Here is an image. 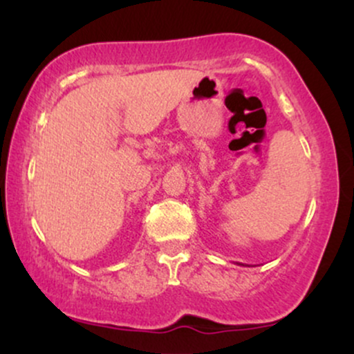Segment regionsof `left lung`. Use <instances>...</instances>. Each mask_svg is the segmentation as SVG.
<instances>
[{"mask_svg": "<svg viewBox=\"0 0 354 354\" xmlns=\"http://www.w3.org/2000/svg\"><path fill=\"white\" fill-rule=\"evenodd\" d=\"M238 265H241V263H238ZM243 266H245V265H243Z\"/></svg>", "mask_w": 354, "mask_h": 354, "instance_id": "8db88e82", "label": "left lung"}]
</instances>
